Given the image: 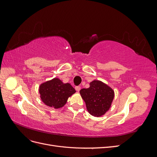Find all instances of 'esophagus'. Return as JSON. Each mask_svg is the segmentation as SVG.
<instances>
[{
    "label": "esophagus",
    "instance_id": "esophagus-1",
    "mask_svg": "<svg viewBox=\"0 0 157 157\" xmlns=\"http://www.w3.org/2000/svg\"><path fill=\"white\" fill-rule=\"evenodd\" d=\"M80 89H81V88H80V86H75V90H77V92H79V91H80Z\"/></svg>",
    "mask_w": 157,
    "mask_h": 157
}]
</instances>
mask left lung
<instances>
[{"label": "left lung", "instance_id": "8db88e82", "mask_svg": "<svg viewBox=\"0 0 157 157\" xmlns=\"http://www.w3.org/2000/svg\"><path fill=\"white\" fill-rule=\"evenodd\" d=\"M80 94L89 113L97 117L109 110L115 97L113 90L99 80H93L90 83V87L81 89Z\"/></svg>", "mask_w": 157, "mask_h": 157}]
</instances>
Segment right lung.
Returning <instances> with one entry per match:
<instances>
[{
  "mask_svg": "<svg viewBox=\"0 0 157 157\" xmlns=\"http://www.w3.org/2000/svg\"><path fill=\"white\" fill-rule=\"evenodd\" d=\"M76 92L69 83H63L58 78H54L42 83L39 86L40 98L45 105L59 109L63 107L68 98Z\"/></svg>",
  "mask_w": 157,
  "mask_h": 157,
  "instance_id": "1",
  "label": "right lung"
}]
</instances>
